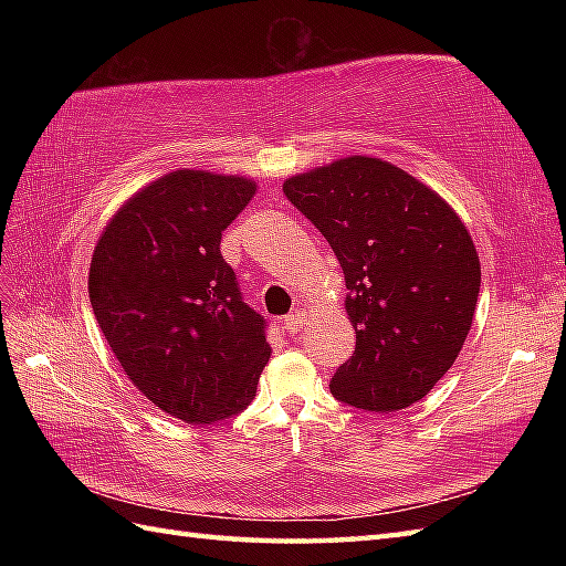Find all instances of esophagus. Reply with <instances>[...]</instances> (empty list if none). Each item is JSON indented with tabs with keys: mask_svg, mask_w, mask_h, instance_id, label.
Masks as SVG:
<instances>
[{
	"mask_svg": "<svg viewBox=\"0 0 566 566\" xmlns=\"http://www.w3.org/2000/svg\"><path fill=\"white\" fill-rule=\"evenodd\" d=\"M304 321H306V314H304V311H302V308H294L292 314L284 318V331L290 333V335H296L298 331H302Z\"/></svg>",
	"mask_w": 566,
	"mask_h": 566,
	"instance_id": "34e87169",
	"label": "esophagus"
}]
</instances>
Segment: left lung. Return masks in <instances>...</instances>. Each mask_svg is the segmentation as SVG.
<instances>
[{
    "label": "left lung",
    "mask_w": 566,
    "mask_h": 566,
    "mask_svg": "<svg viewBox=\"0 0 566 566\" xmlns=\"http://www.w3.org/2000/svg\"><path fill=\"white\" fill-rule=\"evenodd\" d=\"M338 258L357 343L331 379L338 401L399 411L460 355L482 284L464 223L436 191L377 158H345L284 182Z\"/></svg>",
    "instance_id": "1"
}]
</instances>
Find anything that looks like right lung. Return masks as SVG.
<instances>
[{
  "label": "right lung",
  "instance_id": "obj_1",
  "mask_svg": "<svg viewBox=\"0 0 566 566\" xmlns=\"http://www.w3.org/2000/svg\"><path fill=\"white\" fill-rule=\"evenodd\" d=\"M255 195L243 177L177 170L104 228L90 302L140 394L185 423L238 416L270 359L268 321L240 294L221 233Z\"/></svg>",
  "mask_w": 566,
  "mask_h": 566
}]
</instances>
